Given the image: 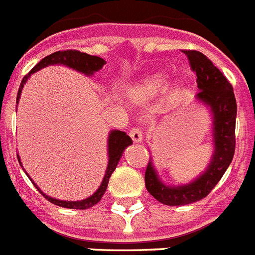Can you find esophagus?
Here are the masks:
<instances>
[{
	"instance_id": "34e87169",
	"label": "esophagus",
	"mask_w": 255,
	"mask_h": 255,
	"mask_svg": "<svg viewBox=\"0 0 255 255\" xmlns=\"http://www.w3.org/2000/svg\"><path fill=\"white\" fill-rule=\"evenodd\" d=\"M129 137L132 138L133 142H141L143 137L142 129H141V128H132V129L129 130Z\"/></svg>"
}]
</instances>
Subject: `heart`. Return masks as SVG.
I'll return each instance as SVG.
<instances>
[{
    "mask_svg": "<svg viewBox=\"0 0 255 255\" xmlns=\"http://www.w3.org/2000/svg\"><path fill=\"white\" fill-rule=\"evenodd\" d=\"M165 85H167L165 77H163V75H154V77H150V78L138 83L133 88V92L137 96H154V95L159 94L160 91L164 90Z\"/></svg>",
    "mask_w": 255,
    "mask_h": 255,
    "instance_id": "heart-1",
    "label": "heart"
}]
</instances>
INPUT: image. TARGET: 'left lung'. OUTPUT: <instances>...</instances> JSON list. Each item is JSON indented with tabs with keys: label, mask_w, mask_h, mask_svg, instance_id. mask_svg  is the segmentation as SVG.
Returning <instances> with one entry per match:
<instances>
[{
	"label": "left lung",
	"mask_w": 255,
	"mask_h": 255,
	"mask_svg": "<svg viewBox=\"0 0 255 255\" xmlns=\"http://www.w3.org/2000/svg\"><path fill=\"white\" fill-rule=\"evenodd\" d=\"M192 72L196 73L199 92L196 99L210 106L213 113L214 154L209 167L198 180L189 185L169 187L159 181L156 172L147 163L145 172L146 189L161 204L186 205L208 196L220 182L235 154V126H236V99L234 88L213 63L199 51L183 50Z\"/></svg>",
	"instance_id": "1"
}]
</instances>
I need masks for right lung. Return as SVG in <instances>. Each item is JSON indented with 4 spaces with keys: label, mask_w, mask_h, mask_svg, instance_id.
Instances as JSON below:
<instances>
[{
    "label": "right lung",
    "mask_w": 255,
    "mask_h": 255,
    "mask_svg": "<svg viewBox=\"0 0 255 255\" xmlns=\"http://www.w3.org/2000/svg\"><path fill=\"white\" fill-rule=\"evenodd\" d=\"M54 64H63V65L69 66V68H73V69L78 70V72L85 73V74L87 75H91L103 68V65L105 64V60L99 56H92V55L81 52V51L78 50L56 51V52H54V54H51L48 55V56L43 57V59H42V60L39 61V63L37 64V65H35L34 68H33V69L25 75V77H24L23 81H21L20 83V87H19V91H17L16 100L19 101L21 90H23L28 77H29L32 73L37 72V70L42 69V68H45V66L54 65ZM130 143H132V140H130L129 136H127L126 132H122V130H112V132H110L109 141H108V146H109V147H108V150H109V163H108V168H106V173L105 176H104L103 182H101L100 187L97 189V191L95 192L92 196L85 199V200H81V201L57 200V199L50 198V196L43 194V192L37 187V185H35L34 182H33V185H34L35 187H37V190H38V191L41 192V194L43 195L48 201H51L52 204L59 205V207H63V208H69V209H88V208L94 207L95 204H97V203L101 200L103 195L105 194L106 191L108 183H109L110 176H112V173L114 172L117 165H118V161L119 159L122 158V154H123L125 149L127 147V146H129ZM17 160H19V163H20L19 155H17Z\"/></svg>",
    "instance_id": "obj_1"
}]
</instances>
